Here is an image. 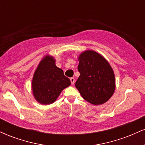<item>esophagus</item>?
Here are the masks:
<instances>
[{"instance_id": "34e87169", "label": "esophagus", "mask_w": 145, "mask_h": 145, "mask_svg": "<svg viewBox=\"0 0 145 145\" xmlns=\"http://www.w3.org/2000/svg\"><path fill=\"white\" fill-rule=\"evenodd\" d=\"M70 81H71V84H74V83H75V79L74 78H70Z\"/></svg>"}]
</instances>
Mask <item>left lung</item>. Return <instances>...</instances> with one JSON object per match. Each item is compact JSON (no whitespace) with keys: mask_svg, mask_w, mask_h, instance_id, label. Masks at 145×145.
<instances>
[{"mask_svg":"<svg viewBox=\"0 0 145 145\" xmlns=\"http://www.w3.org/2000/svg\"><path fill=\"white\" fill-rule=\"evenodd\" d=\"M78 66L80 76L76 87L82 97L93 105L106 103L115 90V77L112 68L103 56L93 50L80 54Z\"/></svg>","mask_w":145,"mask_h":145,"instance_id":"1","label":"left lung"}]
</instances>
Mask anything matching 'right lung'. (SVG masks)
Instances as JSON below:
<instances>
[{
    "label": "right lung",
    "mask_w": 145,
    "mask_h": 145,
    "mask_svg": "<svg viewBox=\"0 0 145 145\" xmlns=\"http://www.w3.org/2000/svg\"><path fill=\"white\" fill-rule=\"evenodd\" d=\"M55 59L50 55L43 58L38 65L32 80L34 97L39 103L48 105L56 100L61 91L70 86V80L56 67Z\"/></svg>",
    "instance_id": "right-lung-1"
}]
</instances>
